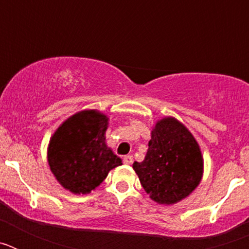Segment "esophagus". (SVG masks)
Wrapping results in <instances>:
<instances>
[{
	"label": "esophagus",
	"mask_w": 249,
	"mask_h": 249,
	"mask_svg": "<svg viewBox=\"0 0 249 249\" xmlns=\"http://www.w3.org/2000/svg\"><path fill=\"white\" fill-rule=\"evenodd\" d=\"M132 162H133V156L131 155H127L123 157V163L124 164H131Z\"/></svg>",
	"instance_id": "1"
}]
</instances>
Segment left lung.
Wrapping results in <instances>:
<instances>
[{
	"label": "left lung",
	"mask_w": 249,
	"mask_h": 249,
	"mask_svg": "<svg viewBox=\"0 0 249 249\" xmlns=\"http://www.w3.org/2000/svg\"><path fill=\"white\" fill-rule=\"evenodd\" d=\"M133 169L151 199L173 204L190 196L203 175V158L197 141L179 121L166 117L152 129L143 162Z\"/></svg>",
	"instance_id": "obj_1"
}]
</instances>
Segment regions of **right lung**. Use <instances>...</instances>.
Masks as SVG:
<instances>
[{
  "instance_id": "obj_1",
  "label": "right lung",
  "mask_w": 249,
  "mask_h": 249,
  "mask_svg": "<svg viewBox=\"0 0 249 249\" xmlns=\"http://www.w3.org/2000/svg\"><path fill=\"white\" fill-rule=\"evenodd\" d=\"M108 118L94 109L81 111L66 120L51 137L48 164L57 181L76 195L100 186L122 160L106 144Z\"/></svg>"
}]
</instances>
